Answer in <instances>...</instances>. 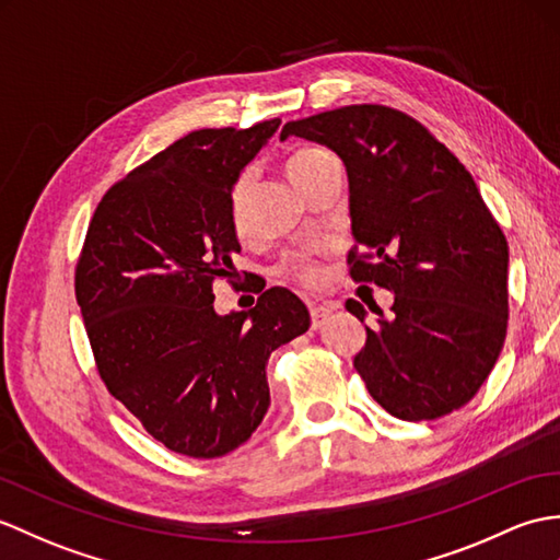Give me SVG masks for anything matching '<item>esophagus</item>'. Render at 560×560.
Here are the masks:
<instances>
[{"label":"esophagus","mask_w":560,"mask_h":560,"mask_svg":"<svg viewBox=\"0 0 560 560\" xmlns=\"http://www.w3.org/2000/svg\"><path fill=\"white\" fill-rule=\"evenodd\" d=\"M331 307L327 305H312L310 307V317H312V329H322L324 322H327L331 317Z\"/></svg>","instance_id":"obj_1"}]
</instances>
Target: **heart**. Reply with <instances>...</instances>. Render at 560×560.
<instances>
[{
	"label": "heart",
	"mask_w": 560,
	"mask_h": 560,
	"mask_svg": "<svg viewBox=\"0 0 560 560\" xmlns=\"http://www.w3.org/2000/svg\"><path fill=\"white\" fill-rule=\"evenodd\" d=\"M327 160H331V154L327 150H319V148L295 150L289 158V162H285V172H289L293 184L303 190L307 186V180L315 176L317 168ZM248 190H250V174H243L238 176V180L233 184L229 192V219H231L233 231H236L238 236L245 231V195H248ZM291 269L295 271V277H301L305 283L319 281V271L310 262H303V259L293 262Z\"/></svg>",
	"instance_id": "b5f03b06"
}]
</instances>
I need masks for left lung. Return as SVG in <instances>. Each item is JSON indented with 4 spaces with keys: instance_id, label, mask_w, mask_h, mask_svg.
Masks as SVG:
<instances>
[{
    "instance_id": "obj_1",
    "label": "left lung",
    "mask_w": 560,
    "mask_h": 560,
    "mask_svg": "<svg viewBox=\"0 0 560 560\" xmlns=\"http://www.w3.org/2000/svg\"><path fill=\"white\" fill-rule=\"evenodd\" d=\"M334 150L350 190V277L394 293L353 365L394 418L463 408L497 365L509 327V243L470 172L422 124L353 104L283 126ZM358 247L368 249L357 257ZM346 310L368 317L358 301Z\"/></svg>"
}]
</instances>
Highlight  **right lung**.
Instances as JSON below:
<instances>
[{"mask_svg": "<svg viewBox=\"0 0 560 560\" xmlns=\"http://www.w3.org/2000/svg\"><path fill=\"white\" fill-rule=\"evenodd\" d=\"M279 124L202 128L154 154L104 195L75 267L102 382L190 458L250 439L269 408L271 350L310 329L305 303L279 285L250 310H214V279L238 275L229 192Z\"/></svg>", "mask_w": 560, "mask_h": 560, "instance_id": "add662e5", "label": "right lung"}]
</instances>
